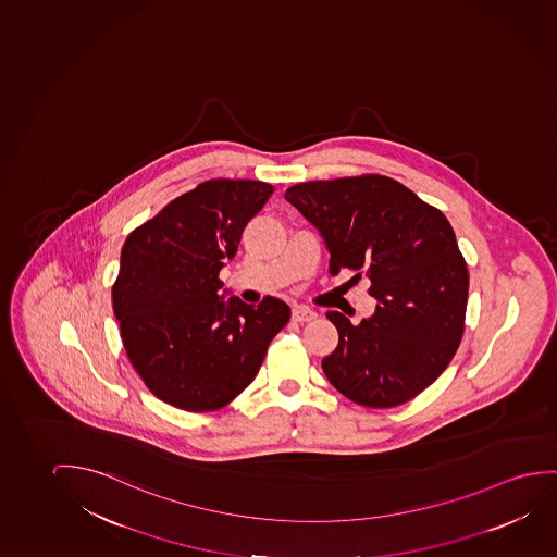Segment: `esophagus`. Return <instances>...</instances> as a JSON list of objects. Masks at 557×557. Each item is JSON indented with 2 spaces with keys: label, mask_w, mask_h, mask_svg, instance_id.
<instances>
[{
  "label": "esophagus",
  "mask_w": 557,
  "mask_h": 557,
  "mask_svg": "<svg viewBox=\"0 0 557 557\" xmlns=\"http://www.w3.org/2000/svg\"><path fill=\"white\" fill-rule=\"evenodd\" d=\"M293 320L299 323L312 322L315 320V312L308 307L293 308Z\"/></svg>",
  "instance_id": "1"
}]
</instances>
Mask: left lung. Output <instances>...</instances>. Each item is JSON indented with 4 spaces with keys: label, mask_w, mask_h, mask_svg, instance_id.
I'll list each match as a JSON object with an SVG mask.
<instances>
[{
    "label": "left lung",
    "mask_w": 557,
    "mask_h": 557,
    "mask_svg": "<svg viewBox=\"0 0 557 557\" xmlns=\"http://www.w3.org/2000/svg\"><path fill=\"white\" fill-rule=\"evenodd\" d=\"M285 199L330 250V272L370 277L375 314L352 325L327 312L339 345L322 368L331 385L368 408L408 403L446 370L466 327L469 274L441 210L380 174L302 182Z\"/></svg>",
    "instance_id": "1"
}]
</instances>
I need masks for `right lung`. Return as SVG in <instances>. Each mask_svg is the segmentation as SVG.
<instances>
[{
  "mask_svg": "<svg viewBox=\"0 0 557 557\" xmlns=\"http://www.w3.org/2000/svg\"><path fill=\"white\" fill-rule=\"evenodd\" d=\"M274 187L209 180L126 237L113 308L129 362L162 403L214 411L249 387L290 308L222 300L218 277Z\"/></svg>",
  "mask_w": 557,
  "mask_h": 557,
  "instance_id": "right-lung-1",
  "label": "right lung"
}]
</instances>
